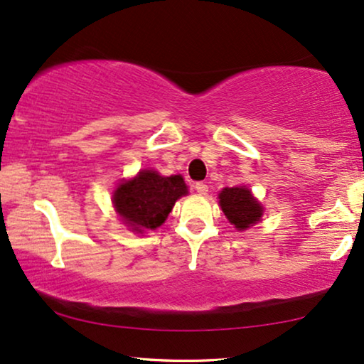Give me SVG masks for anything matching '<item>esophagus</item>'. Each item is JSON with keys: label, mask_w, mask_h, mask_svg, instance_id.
Here are the masks:
<instances>
[{"label": "esophagus", "mask_w": 364, "mask_h": 364, "mask_svg": "<svg viewBox=\"0 0 364 364\" xmlns=\"http://www.w3.org/2000/svg\"><path fill=\"white\" fill-rule=\"evenodd\" d=\"M193 187H196V191H197L198 193H200V196H207V192H208V186H207V183L197 182Z\"/></svg>", "instance_id": "obj_1"}]
</instances>
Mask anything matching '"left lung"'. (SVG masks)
Returning a JSON list of instances; mask_svg holds the SVG:
<instances>
[{
	"label": "left lung",
	"instance_id": "left-lung-1",
	"mask_svg": "<svg viewBox=\"0 0 364 364\" xmlns=\"http://www.w3.org/2000/svg\"><path fill=\"white\" fill-rule=\"evenodd\" d=\"M218 198H220V207L223 213H225L232 225H235L238 230H245V228L252 227L253 223L260 220L263 208L253 198L248 188H223Z\"/></svg>",
	"mask_w": 364,
	"mask_h": 364
}]
</instances>
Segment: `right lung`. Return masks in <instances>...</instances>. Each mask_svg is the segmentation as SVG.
<instances>
[{
    "label": "right lung",
    "instance_id": "obj_1",
    "mask_svg": "<svg viewBox=\"0 0 364 364\" xmlns=\"http://www.w3.org/2000/svg\"><path fill=\"white\" fill-rule=\"evenodd\" d=\"M187 193L181 176L162 177L156 171H142L136 178L124 181L114 192V207L134 230L161 227L177 198Z\"/></svg>",
    "mask_w": 364,
    "mask_h": 364
}]
</instances>
